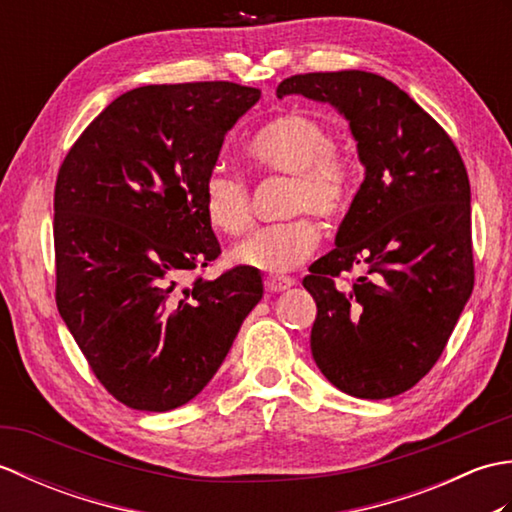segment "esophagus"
<instances>
[{
    "instance_id": "34e87169",
    "label": "esophagus",
    "mask_w": 512,
    "mask_h": 512,
    "mask_svg": "<svg viewBox=\"0 0 512 512\" xmlns=\"http://www.w3.org/2000/svg\"><path fill=\"white\" fill-rule=\"evenodd\" d=\"M292 284H295V281H292L290 277H277V275H273V277H266L264 279V286H266L268 292H284Z\"/></svg>"
}]
</instances>
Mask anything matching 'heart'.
<instances>
[{
    "label": "heart",
    "instance_id": "b5f03b06",
    "mask_svg": "<svg viewBox=\"0 0 512 512\" xmlns=\"http://www.w3.org/2000/svg\"><path fill=\"white\" fill-rule=\"evenodd\" d=\"M246 154L255 169L290 176L286 213L341 215L352 202L356 162L334 147L332 129L317 116L303 112L281 114L250 138ZM202 213L213 231L242 235L250 226V193L244 180L220 169L202 184ZM319 246V228L310 217L264 226L233 248L231 259L264 273H288Z\"/></svg>",
    "mask_w": 512,
    "mask_h": 512
}]
</instances>
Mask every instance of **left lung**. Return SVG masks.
<instances>
[{"label": "left lung", "mask_w": 512, "mask_h": 512, "mask_svg": "<svg viewBox=\"0 0 512 512\" xmlns=\"http://www.w3.org/2000/svg\"><path fill=\"white\" fill-rule=\"evenodd\" d=\"M334 105L365 180L330 250L303 279L310 350L334 387L383 400L436 365L473 292L471 184L449 134L396 83L363 70L295 74L277 96ZM361 265L352 289L333 279Z\"/></svg>", "instance_id": "left-lung-1"}]
</instances>
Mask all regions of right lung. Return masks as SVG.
I'll use <instances>...</instances> for the list:
<instances>
[{
  "label": "right lung",
  "mask_w": 512,
  "mask_h": 512,
  "mask_svg": "<svg viewBox=\"0 0 512 512\" xmlns=\"http://www.w3.org/2000/svg\"><path fill=\"white\" fill-rule=\"evenodd\" d=\"M259 96L228 81L129 90L59 169L57 308L94 376L127 407L169 411L198 396L264 295L246 266L184 284L220 255L202 184Z\"/></svg>",
  "instance_id": "add662e5"
}]
</instances>
